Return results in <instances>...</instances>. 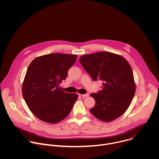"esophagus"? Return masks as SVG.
<instances>
[{
    "label": "esophagus",
    "instance_id": "34e87169",
    "mask_svg": "<svg viewBox=\"0 0 159 159\" xmlns=\"http://www.w3.org/2000/svg\"><path fill=\"white\" fill-rule=\"evenodd\" d=\"M82 98H85L89 96V94H80Z\"/></svg>",
    "mask_w": 159,
    "mask_h": 159
}]
</instances>
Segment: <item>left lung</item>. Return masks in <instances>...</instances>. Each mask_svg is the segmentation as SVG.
I'll use <instances>...</instances> for the list:
<instances>
[{
    "label": "left lung",
    "instance_id": "left-lung-1",
    "mask_svg": "<svg viewBox=\"0 0 159 159\" xmlns=\"http://www.w3.org/2000/svg\"><path fill=\"white\" fill-rule=\"evenodd\" d=\"M79 62L93 80L103 82L102 89L90 94L96 101L90 109L91 114L104 122L121 116L135 93L133 74L127 60L119 55L101 52L83 55Z\"/></svg>",
    "mask_w": 159,
    "mask_h": 159
}]
</instances>
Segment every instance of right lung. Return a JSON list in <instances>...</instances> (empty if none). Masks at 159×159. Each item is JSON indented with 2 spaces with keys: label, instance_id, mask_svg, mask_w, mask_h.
Segmentation results:
<instances>
[{
  "label": "right lung",
  "instance_id": "obj_1",
  "mask_svg": "<svg viewBox=\"0 0 159 159\" xmlns=\"http://www.w3.org/2000/svg\"><path fill=\"white\" fill-rule=\"evenodd\" d=\"M75 55L51 53L34 58L28 66L22 93L33 115L41 121L55 124L70 112L78 95L59 87L77 60Z\"/></svg>",
  "mask_w": 159,
  "mask_h": 159
}]
</instances>
